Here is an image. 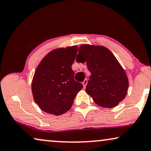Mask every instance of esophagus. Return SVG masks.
Wrapping results in <instances>:
<instances>
[{"label": "esophagus", "mask_w": 151, "mask_h": 151, "mask_svg": "<svg viewBox=\"0 0 151 151\" xmlns=\"http://www.w3.org/2000/svg\"><path fill=\"white\" fill-rule=\"evenodd\" d=\"M87 83H88V80L85 79L83 81V83H82V84H83V88H86V85H87Z\"/></svg>", "instance_id": "34e87169"}]
</instances>
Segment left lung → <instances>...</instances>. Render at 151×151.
<instances>
[{"instance_id":"1","label":"left lung","mask_w":151,"mask_h":151,"mask_svg":"<svg viewBox=\"0 0 151 151\" xmlns=\"http://www.w3.org/2000/svg\"><path fill=\"white\" fill-rule=\"evenodd\" d=\"M76 60L86 62L91 73L86 91L96 104L113 108L126 97L128 77L109 50L104 46L82 45Z\"/></svg>"}]
</instances>
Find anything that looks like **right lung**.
<instances>
[{"mask_svg":"<svg viewBox=\"0 0 151 151\" xmlns=\"http://www.w3.org/2000/svg\"><path fill=\"white\" fill-rule=\"evenodd\" d=\"M77 52L76 45L55 50L37 67L32 90L35 102L43 111L55 115L65 113L83 88L81 83L74 80L72 70Z\"/></svg>","mask_w":151,"mask_h":151,"instance_id":"right-lung-1","label":"right lung"}]
</instances>
